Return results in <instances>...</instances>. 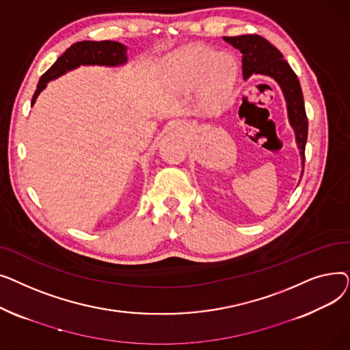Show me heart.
Segmentation results:
<instances>
[{
  "label": "heart",
  "instance_id": "heart-1",
  "mask_svg": "<svg viewBox=\"0 0 350 350\" xmlns=\"http://www.w3.org/2000/svg\"><path fill=\"white\" fill-rule=\"evenodd\" d=\"M172 81L181 90L203 88L201 105L207 113L215 115L230 103L235 83V61L227 53L206 46H189L169 59Z\"/></svg>",
  "mask_w": 350,
  "mask_h": 350
}]
</instances>
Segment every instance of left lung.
Returning a JSON list of instances; mask_svg holds the SVG:
<instances>
[{
  "mask_svg": "<svg viewBox=\"0 0 350 350\" xmlns=\"http://www.w3.org/2000/svg\"><path fill=\"white\" fill-rule=\"evenodd\" d=\"M224 41L243 53V77L245 81L251 75H264L269 77L280 85L286 102L288 120L293 132H295V140L302 160V177L305 146L308 139V119L302 89L295 72L284 59V55L260 35L250 33L240 36H224Z\"/></svg>",
  "mask_w": 350,
  "mask_h": 350,
  "instance_id": "1",
  "label": "left lung"
}]
</instances>
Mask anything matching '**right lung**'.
<instances>
[{"mask_svg":"<svg viewBox=\"0 0 350 350\" xmlns=\"http://www.w3.org/2000/svg\"><path fill=\"white\" fill-rule=\"evenodd\" d=\"M127 62V46L116 41H81L68 48L41 77L32 96V106L48 82L79 66H122Z\"/></svg>","mask_w":350,"mask_h":350,"instance_id":"1","label":"right lung"}]
</instances>
